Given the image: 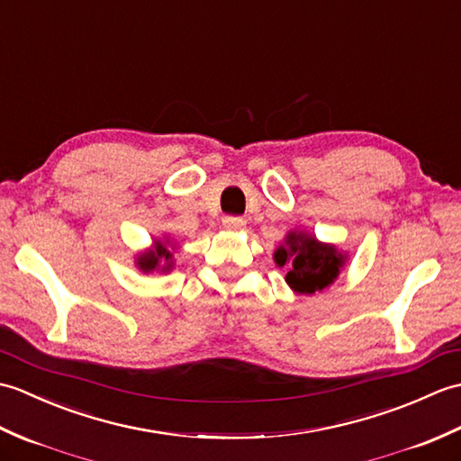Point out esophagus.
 Returning a JSON list of instances; mask_svg holds the SVG:
<instances>
[{
    "label": "esophagus",
    "mask_w": 461,
    "mask_h": 461,
    "mask_svg": "<svg viewBox=\"0 0 461 461\" xmlns=\"http://www.w3.org/2000/svg\"><path fill=\"white\" fill-rule=\"evenodd\" d=\"M223 228L233 230V231L243 230V228H246V220L238 218V215H228V218H223Z\"/></svg>",
    "instance_id": "1"
}]
</instances>
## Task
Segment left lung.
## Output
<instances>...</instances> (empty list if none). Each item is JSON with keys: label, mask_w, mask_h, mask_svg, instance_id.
Wrapping results in <instances>:
<instances>
[{"label": "left lung", "mask_w": 461, "mask_h": 461, "mask_svg": "<svg viewBox=\"0 0 461 461\" xmlns=\"http://www.w3.org/2000/svg\"><path fill=\"white\" fill-rule=\"evenodd\" d=\"M273 259L279 267H287V285L299 295L327 289L345 266V256L335 246L321 243L305 231H289Z\"/></svg>", "instance_id": "8db88e82"}]
</instances>
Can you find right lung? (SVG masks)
I'll return each instance as SVG.
<instances>
[{
  "label": "right lung",
  "mask_w": 461,
  "mask_h": 461,
  "mask_svg": "<svg viewBox=\"0 0 461 461\" xmlns=\"http://www.w3.org/2000/svg\"><path fill=\"white\" fill-rule=\"evenodd\" d=\"M172 248H170V240H156L154 246L150 249L142 251L139 258H136V266H139L140 271L144 273H154V271H162L168 273L174 266L172 261Z\"/></svg>",
  "instance_id": "right-lung-1"
}]
</instances>
